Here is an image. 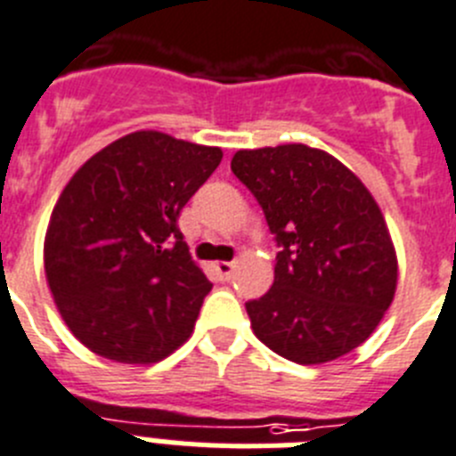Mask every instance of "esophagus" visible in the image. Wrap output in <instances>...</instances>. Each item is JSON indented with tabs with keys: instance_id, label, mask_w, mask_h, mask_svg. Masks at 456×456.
<instances>
[{
	"instance_id": "34e87169",
	"label": "esophagus",
	"mask_w": 456,
	"mask_h": 456,
	"mask_svg": "<svg viewBox=\"0 0 456 456\" xmlns=\"http://www.w3.org/2000/svg\"><path fill=\"white\" fill-rule=\"evenodd\" d=\"M213 268H216V273H218L223 279H232V274H233L232 261H216V264H213Z\"/></svg>"
}]
</instances>
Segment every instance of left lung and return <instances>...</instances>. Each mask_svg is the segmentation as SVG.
<instances>
[{"mask_svg": "<svg viewBox=\"0 0 456 456\" xmlns=\"http://www.w3.org/2000/svg\"><path fill=\"white\" fill-rule=\"evenodd\" d=\"M232 170L281 248L273 289L245 305L256 338L302 366L359 347L397 289L395 245L372 192L330 151L302 142L238 150Z\"/></svg>", "mask_w": 456, "mask_h": 456, "instance_id": "8db88e82", "label": "left lung"}]
</instances>
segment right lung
<instances>
[{
  "mask_svg": "<svg viewBox=\"0 0 456 456\" xmlns=\"http://www.w3.org/2000/svg\"><path fill=\"white\" fill-rule=\"evenodd\" d=\"M220 161V147L142 129L93 154L65 183L45 233V277L90 352L150 366L191 338L211 281L177 218Z\"/></svg>",
  "mask_w": 456,
  "mask_h": 456,
  "instance_id": "obj_1",
  "label": "right lung"
}]
</instances>
